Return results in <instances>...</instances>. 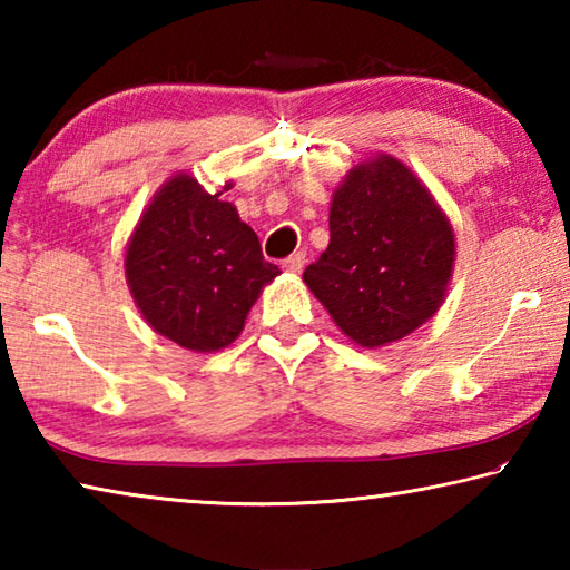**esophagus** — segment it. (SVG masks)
I'll list each match as a JSON object with an SVG mask.
<instances>
[{
    "label": "esophagus",
    "instance_id": "1",
    "mask_svg": "<svg viewBox=\"0 0 570 570\" xmlns=\"http://www.w3.org/2000/svg\"><path fill=\"white\" fill-rule=\"evenodd\" d=\"M284 268H286V272H292V274L302 272V268H304V254H302V250H296V254L288 256L286 262H284Z\"/></svg>",
    "mask_w": 570,
    "mask_h": 570
}]
</instances>
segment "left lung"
<instances>
[{
	"label": "left lung",
	"mask_w": 570,
	"mask_h": 570,
	"mask_svg": "<svg viewBox=\"0 0 570 570\" xmlns=\"http://www.w3.org/2000/svg\"><path fill=\"white\" fill-rule=\"evenodd\" d=\"M455 234L422 180L384 156L346 173L330 208V246L304 282L354 344L374 350L430 320L445 302Z\"/></svg>",
	"instance_id": "1"
}]
</instances>
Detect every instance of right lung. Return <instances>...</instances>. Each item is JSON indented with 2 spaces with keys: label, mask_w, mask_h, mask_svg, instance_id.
I'll return each instance as SVG.
<instances>
[{
  "label": "right lung",
  "mask_w": 570,
  "mask_h": 570,
  "mask_svg": "<svg viewBox=\"0 0 570 570\" xmlns=\"http://www.w3.org/2000/svg\"><path fill=\"white\" fill-rule=\"evenodd\" d=\"M278 274L236 206L188 173L163 183L125 250V278L142 320L190 352L234 342Z\"/></svg>",
  "instance_id": "1"
}]
</instances>
